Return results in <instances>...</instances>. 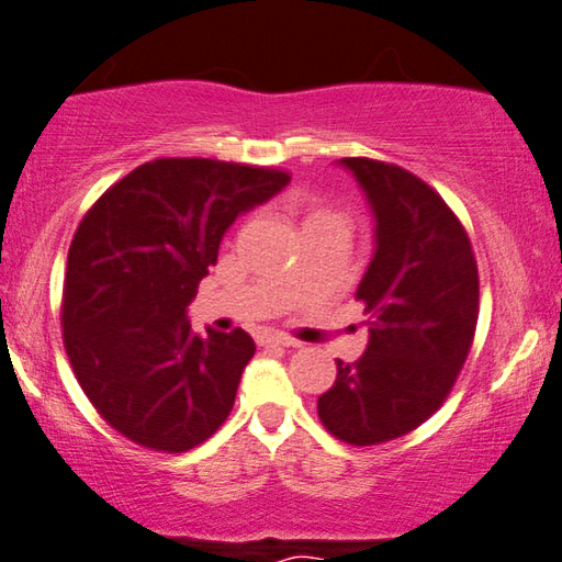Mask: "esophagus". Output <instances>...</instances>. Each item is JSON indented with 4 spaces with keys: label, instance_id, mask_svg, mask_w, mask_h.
<instances>
[{
    "label": "esophagus",
    "instance_id": "34e87169",
    "mask_svg": "<svg viewBox=\"0 0 562 562\" xmlns=\"http://www.w3.org/2000/svg\"><path fill=\"white\" fill-rule=\"evenodd\" d=\"M260 345H266V348H296V340H291L286 335H279V333H271V335H260Z\"/></svg>",
    "mask_w": 562,
    "mask_h": 562
}]
</instances>
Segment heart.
Listing matches in <instances>:
<instances>
[{
  "instance_id": "heart-1",
  "label": "heart",
  "mask_w": 562,
  "mask_h": 562,
  "mask_svg": "<svg viewBox=\"0 0 562 562\" xmlns=\"http://www.w3.org/2000/svg\"><path fill=\"white\" fill-rule=\"evenodd\" d=\"M329 212H325V210H314L312 214H310V220H317V217H327Z\"/></svg>"
}]
</instances>
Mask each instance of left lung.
<instances>
[{"instance_id":"8db88e82","label":"left lung","mask_w":562,"mask_h":562,"mask_svg":"<svg viewBox=\"0 0 562 562\" xmlns=\"http://www.w3.org/2000/svg\"><path fill=\"white\" fill-rule=\"evenodd\" d=\"M340 166L375 220V252L356 291L368 348L356 363L337 360L317 414L329 435L363 448L409 435L448 398L479 322V266L465 227L432 187L383 160Z\"/></svg>"}]
</instances>
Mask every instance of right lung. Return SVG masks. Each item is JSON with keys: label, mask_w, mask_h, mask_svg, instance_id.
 <instances>
[{"label": "right lung", "mask_w": 562, "mask_h": 562, "mask_svg": "<svg viewBox=\"0 0 562 562\" xmlns=\"http://www.w3.org/2000/svg\"><path fill=\"white\" fill-rule=\"evenodd\" d=\"M289 181L276 168L156 158L81 220L60 302L64 345L83 394L127 440L187 452L233 412L256 342L240 327L194 335L187 306L237 214Z\"/></svg>", "instance_id": "1"}]
</instances>
